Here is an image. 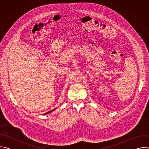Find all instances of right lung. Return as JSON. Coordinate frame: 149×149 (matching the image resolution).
Masks as SVG:
<instances>
[{
  "instance_id": "add662e5",
  "label": "right lung",
  "mask_w": 149,
  "mask_h": 149,
  "mask_svg": "<svg viewBox=\"0 0 149 149\" xmlns=\"http://www.w3.org/2000/svg\"><path fill=\"white\" fill-rule=\"evenodd\" d=\"M56 109H57V108H55V109H53V110H51V111H48V112H47V113H44V115H46V114H49V113H51V112H52V111H55V110Z\"/></svg>"
}]
</instances>
